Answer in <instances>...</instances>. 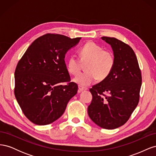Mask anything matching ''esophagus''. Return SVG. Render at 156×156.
<instances>
[{"label":"esophagus","mask_w":156,"mask_h":156,"mask_svg":"<svg viewBox=\"0 0 156 156\" xmlns=\"http://www.w3.org/2000/svg\"><path fill=\"white\" fill-rule=\"evenodd\" d=\"M78 88H79V90L80 92H83V91H84V90H87V88H84V87H83L82 86H80V85H79Z\"/></svg>","instance_id":"esophagus-1"}]
</instances>
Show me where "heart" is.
Returning a JSON list of instances; mask_svg holds the SVG:
<instances>
[{
  "mask_svg": "<svg viewBox=\"0 0 156 156\" xmlns=\"http://www.w3.org/2000/svg\"><path fill=\"white\" fill-rule=\"evenodd\" d=\"M80 59L76 56H70L67 61L68 72L77 75L81 69L82 63L86 64V72L79 74L73 81L80 86L87 87L98 79L103 81L107 79L114 68L115 56L109 50H104L103 47L95 42L89 41L79 50Z\"/></svg>",
  "mask_w": 156,
  "mask_h": 156,
  "instance_id": "obj_1",
  "label": "heart"
}]
</instances>
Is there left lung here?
Masks as SVG:
<instances>
[{
	"label": "left lung",
	"mask_w": 156,
	"mask_h": 156,
	"mask_svg": "<svg viewBox=\"0 0 156 156\" xmlns=\"http://www.w3.org/2000/svg\"><path fill=\"white\" fill-rule=\"evenodd\" d=\"M101 39L111 45L115 64L109 76L90 89L92 100L88 114L98 126L113 129L126 123L137 106L142 76L137 58L129 45L115 37Z\"/></svg>",
	"instance_id": "8db88e82"
}]
</instances>
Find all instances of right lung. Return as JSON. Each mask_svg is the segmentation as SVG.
Masks as SVG:
<instances>
[{"instance_id": "right-lung-1", "label": "right lung", "mask_w": 156, "mask_h": 156, "mask_svg": "<svg viewBox=\"0 0 156 156\" xmlns=\"http://www.w3.org/2000/svg\"><path fill=\"white\" fill-rule=\"evenodd\" d=\"M80 39L44 34L32 42L19 60L14 94L23 114L32 123L43 126L55 122L77 94L78 86L70 82L64 58ZM66 82V86L61 84Z\"/></svg>"}]
</instances>
